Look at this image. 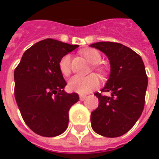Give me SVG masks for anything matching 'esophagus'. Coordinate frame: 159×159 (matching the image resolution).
Listing matches in <instances>:
<instances>
[{"label":"esophagus","instance_id":"34e87169","mask_svg":"<svg viewBox=\"0 0 159 159\" xmlns=\"http://www.w3.org/2000/svg\"><path fill=\"white\" fill-rule=\"evenodd\" d=\"M79 98H80V100H81V101H83V100L86 99L87 96H85V95H80Z\"/></svg>","mask_w":159,"mask_h":159}]
</instances>
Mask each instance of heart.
<instances>
[{
	"label": "heart",
	"instance_id": "1",
	"mask_svg": "<svg viewBox=\"0 0 159 159\" xmlns=\"http://www.w3.org/2000/svg\"><path fill=\"white\" fill-rule=\"evenodd\" d=\"M83 56L87 59V60L92 65H96L100 62L101 59L100 52L95 49H87L83 52ZM70 55L66 54L63 56L59 60V67L60 72L64 76H68L70 73ZM94 69L98 71L101 72L102 70L98 66H94ZM100 84V78L96 75H88V76H79L76 75L70 78L68 81V89L72 92L80 93V94H87L92 92L93 90L99 88Z\"/></svg>",
	"mask_w": 159,
	"mask_h": 159
}]
</instances>
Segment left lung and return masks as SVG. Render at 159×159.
<instances>
[{
	"instance_id": "1",
	"label": "left lung",
	"mask_w": 159,
	"mask_h": 159,
	"mask_svg": "<svg viewBox=\"0 0 159 159\" xmlns=\"http://www.w3.org/2000/svg\"><path fill=\"white\" fill-rule=\"evenodd\" d=\"M104 52L110 61L111 73L102 92L94 95L99 106L91 113L94 132L105 137H118L126 134L142 113L147 79L143 60L139 54L117 42H100L89 45Z\"/></svg>"
}]
</instances>
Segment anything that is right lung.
Listing matches in <instances>:
<instances>
[{
    "label": "right lung",
    "mask_w": 159,
    "mask_h": 159,
    "mask_svg": "<svg viewBox=\"0 0 159 159\" xmlns=\"http://www.w3.org/2000/svg\"><path fill=\"white\" fill-rule=\"evenodd\" d=\"M76 48L57 40H42L24 52L14 70L17 105L25 123L39 135L57 136L68 127L70 108L79 96L64 90L66 82L59 63Z\"/></svg>",
    "instance_id": "add662e5"
}]
</instances>
